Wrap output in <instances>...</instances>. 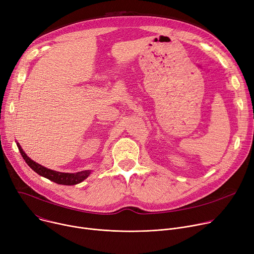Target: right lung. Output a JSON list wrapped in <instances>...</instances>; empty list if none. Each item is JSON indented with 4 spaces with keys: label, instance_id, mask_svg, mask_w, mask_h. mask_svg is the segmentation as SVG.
<instances>
[{
    "label": "right lung",
    "instance_id": "add662e5",
    "mask_svg": "<svg viewBox=\"0 0 254 254\" xmlns=\"http://www.w3.org/2000/svg\"><path fill=\"white\" fill-rule=\"evenodd\" d=\"M17 146H18V150H19L22 158L24 159V161L26 162V164L29 167H31L35 172H37L39 175H41L45 178H48L49 181L56 183L58 185H64V186L78 185V184L82 183L83 181H85L86 178L91 173V170H85V171H80V172H76V173H67V172H59V171H55V170L46 168L29 158L23 152L22 147L20 146V144L18 142H17Z\"/></svg>",
    "mask_w": 254,
    "mask_h": 254
}]
</instances>
